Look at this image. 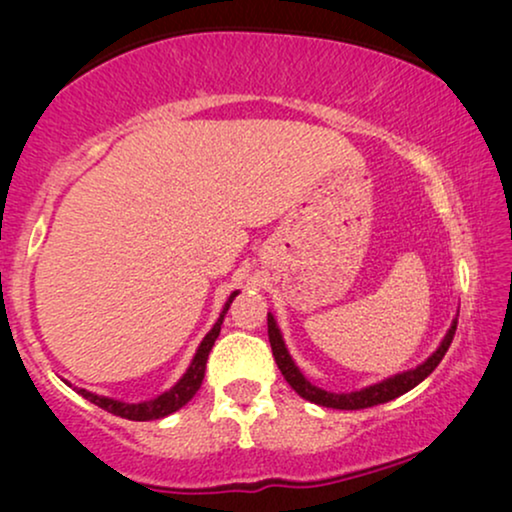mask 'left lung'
I'll use <instances>...</instances> for the list:
<instances>
[{"mask_svg": "<svg viewBox=\"0 0 512 512\" xmlns=\"http://www.w3.org/2000/svg\"><path fill=\"white\" fill-rule=\"evenodd\" d=\"M454 331H457V321H452L450 331H447L445 340L440 342V347L433 352L429 359H426L422 366H417L415 370H408V373H401V375H394L389 377V380H384L380 384H373V387H366L361 391H352V394H331V391H324L319 387H314L305 380V375L300 373L296 368V363L286 352L284 347V340H282V333H279V328L275 324V317L268 314V338H270V347H272V356H275L277 361V368L282 370L284 380L291 384V389L296 391L298 396H303L305 401H312L317 405H324V408H335V410H363V408H373V405H380V403H387V401H394V398L403 396L405 391H410L412 387H417L419 382L424 380V377H429L433 370L440 361H443V356L447 349L452 345V338H454Z\"/></svg>", "mask_w": 512, "mask_h": 512, "instance_id": "obj_1", "label": "left lung"}]
</instances>
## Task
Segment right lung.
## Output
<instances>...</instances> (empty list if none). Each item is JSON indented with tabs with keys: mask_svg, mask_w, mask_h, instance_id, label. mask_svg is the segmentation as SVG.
<instances>
[{
	"mask_svg": "<svg viewBox=\"0 0 512 512\" xmlns=\"http://www.w3.org/2000/svg\"><path fill=\"white\" fill-rule=\"evenodd\" d=\"M235 296H237V291L228 298V303H226V307H223L221 317L216 319V324H214L212 331H209L205 335V340L200 342L198 352H195L191 366H188L184 377H181V380L174 384L170 391H165V394H160L158 398H153V401H144V403H121V401H114V398L90 394V391H86V389H76V391H79V394L86 398V401L95 403L97 408L107 410V412H111V415H116V417L132 419V422H149V419L167 417V415H172V412H177L179 408H184V405L195 396V391L200 389L202 380H205L207 356H209V352H212L216 338H219L223 317H226L228 307H230V303H233Z\"/></svg>",
	"mask_w": 512,
	"mask_h": 512,
	"instance_id": "1",
	"label": "right lung"
}]
</instances>
